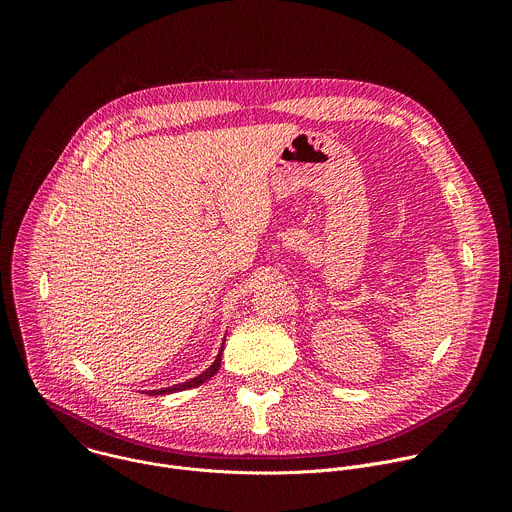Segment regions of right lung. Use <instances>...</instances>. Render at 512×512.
Wrapping results in <instances>:
<instances>
[{
	"label": "right lung",
	"instance_id": "right-lung-1",
	"mask_svg": "<svg viewBox=\"0 0 512 512\" xmlns=\"http://www.w3.org/2000/svg\"><path fill=\"white\" fill-rule=\"evenodd\" d=\"M223 346H225V342H223ZM223 346H221V350H218V354H216V358H214V362L210 364V367L204 371V373H200L198 377H194V379H190V381H186V383H180V385H174V387H166V389H156V391H145L148 395H168V393H176V391H184V389H192V387H198V385H202V383H206L210 377H214L216 373H218V369H221V360H223Z\"/></svg>",
	"mask_w": 512,
	"mask_h": 512
}]
</instances>
